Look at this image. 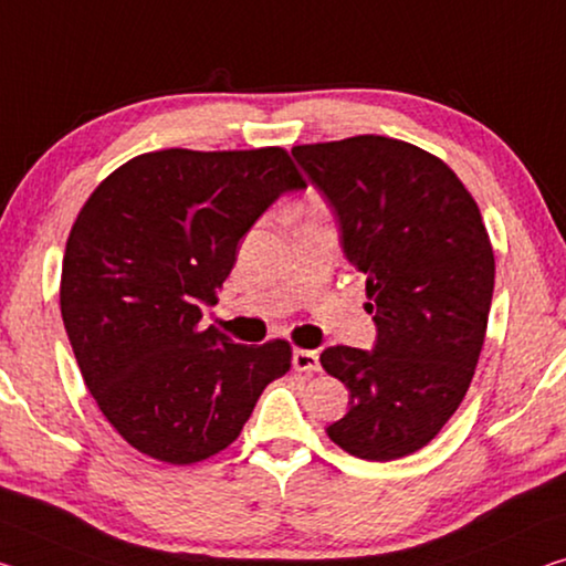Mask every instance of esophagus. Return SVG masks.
<instances>
[{
	"mask_svg": "<svg viewBox=\"0 0 566 566\" xmlns=\"http://www.w3.org/2000/svg\"><path fill=\"white\" fill-rule=\"evenodd\" d=\"M292 365L302 373H315L319 370V355L317 349H294L292 355Z\"/></svg>",
	"mask_w": 566,
	"mask_h": 566,
	"instance_id": "esophagus-1",
	"label": "esophagus"
}]
</instances>
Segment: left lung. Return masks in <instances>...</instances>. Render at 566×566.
<instances>
[{
  "label": "left lung",
  "instance_id": "1",
  "mask_svg": "<svg viewBox=\"0 0 566 566\" xmlns=\"http://www.w3.org/2000/svg\"><path fill=\"white\" fill-rule=\"evenodd\" d=\"M292 156L335 209L378 327L373 353L319 355L349 390L327 436L357 459H402L433 441L473 380L496 272L489 231L461 178L406 140L355 136Z\"/></svg>",
  "mask_w": 566,
  "mask_h": 566
}]
</instances>
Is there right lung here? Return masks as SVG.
I'll use <instances>...</instances> for the list:
<instances>
[{
	"label": "right lung",
	"mask_w": 566,
	"mask_h": 566,
	"mask_svg": "<svg viewBox=\"0 0 566 566\" xmlns=\"http://www.w3.org/2000/svg\"><path fill=\"white\" fill-rule=\"evenodd\" d=\"M300 188L284 148H168L113 170L80 209L62 259V322L97 408L136 451L174 465L211 459L290 370V343L237 345L201 317L239 239Z\"/></svg>",
	"instance_id": "right-lung-1"
}]
</instances>
